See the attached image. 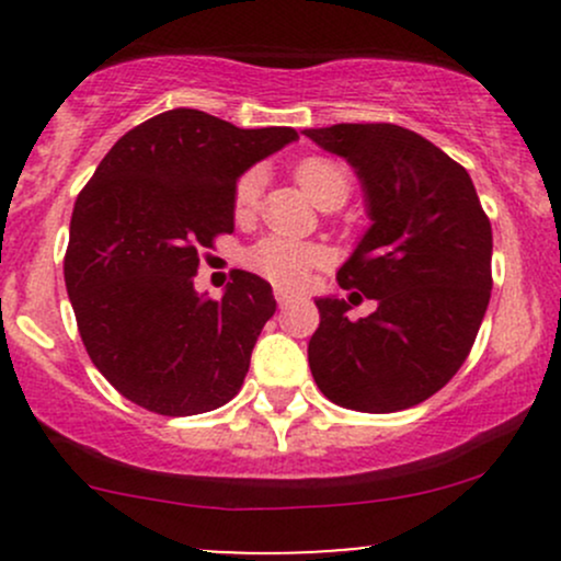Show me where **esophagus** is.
<instances>
[{
	"label": "esophagus",
	"mask_w": 561,
	"mask_h": 561,
	"mask_svg": "<svg viewBox=\"0 0 561 561\" xmlns=\"http://www.w3.org/2000/svg\"><path fill=\"white\" fill-rule=\"evenodd\" d=\"M274 298H276V302H279V308H287L289 302L295 300V295H293V293H287V289H276Z\"/></svg>",
	"instance_id": "1"
}]
</instances>
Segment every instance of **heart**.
<instances>
[{
  "mask_svg": "<svg viewBox=\"0 0 561 561\" xmlns=\"http://www.w3.org/2000/svg\"><path fill=\"white\" fill-rule=\"evenodd\" d=\"M295 182L319 208H340L351 197V171L345 163L324 156H308L295 163ZM263 173L259 169L244 171L231 192V214L237 221L255 216L261 199ZM242 263L263 279L282 289H298L306 285L313 268L324 263V253L317 244L285 240V237H263L244 250Z\"/></svg>",
  "mask_w": 561,
  "mask_h": 561,
  "instance_id": "1",
  "label": "heart"
}]
</instances>
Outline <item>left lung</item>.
<instances>
[{"label":"left lung","mask_w":561,"mask_h":561,"mask_svg":"<svg viewBox=\"0 0 561 561\" xmlns=\"http://www.w3.org/2000/svg\"><path fill=\"white\" fill-rule=\"evenodd\" d=\"M362 176L371 229L337 285L377 300L366 319L317 300L308 366L343 409L390 414L427 401L472 351L491 300L493 231L465 165L396 124L306 128Z\"/></svg>","instance_id":"8db88e82"}]
</instances>
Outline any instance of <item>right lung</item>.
Segmentation results:
<instances>
[{
    "instance_id": "obj_1",
    "label": "right lung",
    "mask_w": 561,
    "mask_h": 561,
    "mask_svg": "<svg viewBox=\"0 0 561 561\" xmlns=\"http://www.w3.org/2000/svg\"><path fill=\"white\" fill-rule=\"evenodd\" d=\"M298 131L237 128L176 107L134 126L96 165L62 261L89 358L121 396L163 416L229 403L274 317L272 285L237 272L221 300L192 287L199 255L234 231L237 176Z\"/></svg>"
}]
</instances>
